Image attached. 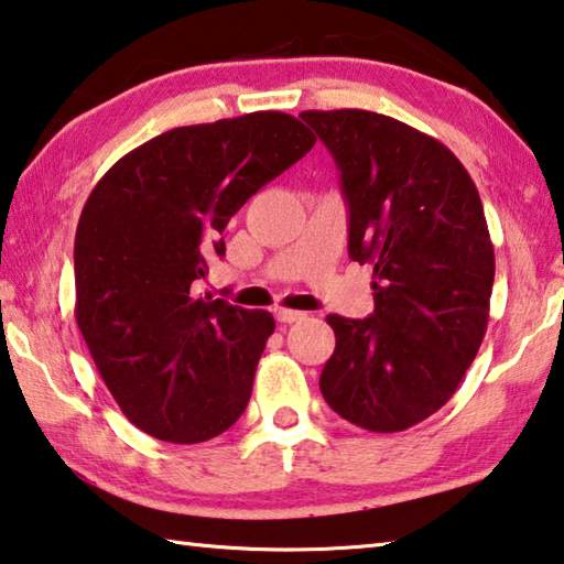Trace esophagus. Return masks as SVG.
Masks as SVG:
<instances>
[{"label":"esophagus","instance_id":"esophagus-1","mask_svg":"<svg viewBox=\"0 0 564 564\" xmlns=\"http://www.w3.org/2000/svg\"><path fill=\"white\" fill-rule=\"evenodd\" d=\"M274 317H276V322H282V324H292V322H300V319H304V312H294V310H284V307H280L274 312Z\"/></svg>","mask_w":564,"mask_h":564}]
</instances>
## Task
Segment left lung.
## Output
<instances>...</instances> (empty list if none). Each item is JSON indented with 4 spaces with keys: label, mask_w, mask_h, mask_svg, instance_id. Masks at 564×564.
<instances>
[{
    "label": "left lung",
    "mask_w": 564,
    "mask_h": 564,
    "mask_svg": "<svg viewBox=\"0 0 564 564\" xmlns=\"http://www.w3.org/2000/svg\"><path fill=\"white\" fill-rule=\"evenodd\" d=\"M339 167L349 257L373 267V314H329L319 389L341 419L397 433L436 413L486 337L496 252L476 183L446 145L361 108L302 111Z\"/></svg>",
    "instance_id": "obj_1"
}]
</instances>
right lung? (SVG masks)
Returning a JSON list of instances; mask_svg holds the SVG:
<instances>
[{
    "label": "right lung",
    "mask_w": 564,
    "mask_h": 564,
    "mask_svg": "<svg viewBox=\"0 0 564 564\" xmlns=\"http://www.w3.org/2000/svg\"><path fill=\"white\" fill-rule=\"evenodd\" d=\"M317 138L282 111L181 126L108 167L74 242L76 324L123 416L167 443L220 436L250 401L274 332L195 282L225 254L230 217L312 151Z\"/></svg>",
    "instance_id": "add662e5"
}]
</instances>
